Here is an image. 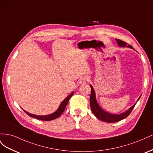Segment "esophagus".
I'll return each mask as SVG.
<instances>
[{
	"instance_id": "esophagus-1",
	"label": "esophagus",
	"mask_w": 153,
	"mask_h": 153,
	"mask_svg": "<svg viewBox=\"0 0 153 153\" xmlns=\"http://www.w3.org/2000/svg\"><path fill=\"white\" fill-rule=\"evenodd\" d=\"M87 81H88V79H87V77H82V78H80V80H79V84L84 85V84H86Z\"/></svg>"
}]
</instances>
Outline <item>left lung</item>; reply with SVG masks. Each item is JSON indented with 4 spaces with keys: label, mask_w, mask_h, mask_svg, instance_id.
<instances>
[{
    "label": "left lung",
    "mask_w": 153,
    "mask_h": 153,
    "mask_svg": "<svg viewBox=\"0 0 153 153\" xmlns=\"http://www.w3.org/2000/svg\"><path fill=\"white\" fill-rule=\"evenodd\" d=\"M116 41H117V43L119 47H127L129 48H133V47L131 45H128L127 43L124 42V41L122 40L116 39ZM90 87L91 88V93L90 96L91 108L92 113L94 114L95 116L100 120H101V121H103L106 123H115V122H118L119 121H121V120L124 119L128 116L129 114L131 112V111L133 110V108L135 107V106L136 105L135 104L134 105H133L130 108L128 109L126 111V112H125L121 114L114 115V114H109L108 112H105V111H104L103 109H101V108L100 107V106L98 105V103H97L96 100L95 92H94L93 87H92V85H90ZM139 98H138V100H139Z\"/></svg>",
    "instance_id": "1"
}]
</instances>
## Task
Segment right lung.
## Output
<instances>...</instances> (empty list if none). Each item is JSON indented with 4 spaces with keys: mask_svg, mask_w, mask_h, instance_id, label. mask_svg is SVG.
<instances>
[{
    "mask_svg": "<svg viewBox=\"0 0 153 153\" xmlns=\"http://www.w3.org/2000/svg\"><path fill=\"white\" fill-rule=\"evenodd\" d=\"M73 93L74 92H73L70 95L68 96L67 98L62 101L61 104L60 105L59 107L57 110V111H55V112L52 114L48 115H36L34 114H32L27 112L25 110H24V111L27 115H29V116L31 117L36 118V119H39V120H41V121H52V120L58 118L60 115H61L63 113L64 110H65V108H66V106L68 103L69 99H70L71 97L73 95Z\"/></svg>",
    "mask_w": 153,
    "mask_h": 153,
    "instance_id": "1",
    "label": "right lung"
}]
</instances>
